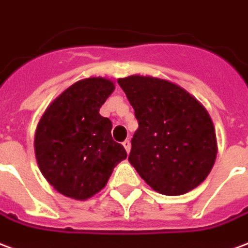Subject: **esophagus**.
Returning <instances> with one entry per match:
<instances>
[{"instance_id": "34e87169", "label": "esophagus", "mask_w": 248, "mask_h": 248, "mask_svg": "<svg viewBox=\"0 0 248 248\" xmlns=\"http://www.w3.org/2000/svg\"><path fill=\"white\" fill-rule=\"evenodd\" d=\"M123 146L125 148L126 153H129V151H131V141H129V140H125V141L123 142Z\"/></svg>"}]
</instances>
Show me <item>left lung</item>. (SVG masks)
I'll return each mask as SVG.
<instances>
[{
  "label": "left lung",
  "instance_id": "1",
  "mask_svg": "<svg viewBox=\"0 0 248 248\" xmlns=\"http://www.w3.org/2000/svg\"><path fill=\"white\" fill-rule=\"evenodd\" d=\"M135 109L139 128L128 160L153 190L181 196L203 182L217 157L216 129L196 97L152 77L117 80Z\"/></svg>",
  "mask_w": 248,
  "mask_h": 248
}]
</instances>
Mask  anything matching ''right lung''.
<instances>
[{
  "label": "right lung",
  "mask_w": 248,
  "mask_h": 248,
  "mask_svg": "<svg viewBox=\"0 0 248 248\" xmlns=\"http://www.w3.org/2000/svg\"><path fill=\"white\" fill-rule=\"evenodd\" d=\"M113 90L104 78L79 80L39 120L34 140L38 166L63 196L83 201L96 194L126 158L124 146L112 139L111 120L99 113Z\"/></svg>",
  "instance_id": "1"
}]
</instances>
